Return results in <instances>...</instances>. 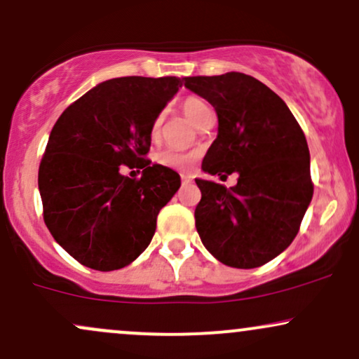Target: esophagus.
Returning <instances> with one entry per match:
<instances>
[{
	"label": "esophagus",
	"instance_id": "1",
	"mask_svg": "<svg viewBox=\"0 0 359 359\" xmlns=\"http://www.w3.org/2000/svg\"><path fill=\"white\" fill-rule=\"evenodd\" d=\"M191 181H193L191 175H187V172H183V175H181V183H183V184H189Z\"/></svg>",
	"mask_w": 359,
	"mask_h": 359
}]
</instances>
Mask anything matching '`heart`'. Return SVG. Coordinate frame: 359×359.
Segmentation results:
<instances>
[{
    "instance_id": "obj_1",
    "label": "heart",
    "mask_w": 359,
    "mask_h": 359,
    "mask_svg": "<svg viewBox=\"0 0 359 359\" xmlns=\"http://www.w3.org/2000/svg\"><path fill=\"white\" fill-rule=\"evenodd\" d=\"M181 109H183L184 116H187L193 124H196L203 114L212 111L210 105L206 104L205 100L198 99V97H188V99L183 102V105H181ZM159 126H161V121L158 119L154 122L153 129H151V136H153V139H158L159 136ZM196 159H198V153H195V151L163 149L161 153H158V156H156V161L159 164H163V166L171 168V170H176V171H189L193 166H195Z\"/></svg>"
}]
</instances>
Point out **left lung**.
Returning <instances> with one entry per match:
<instances>
[{
    "label": "left lung",
    "instance_id": "1",
    "mask_svg": "<svg viewBox=\"0 0 359 359\" xmlns=\"http://www.w3.org/2000/svg\"><path fill=\"white\" fill-rule=\"evenodd\" d=\"M184 87L208 100L218 116L203 171L238 172L231 188L196 180L201 242L229 267H260L292 243L313 200L304 133L284 100L250 75L184 77Z\"/></svg>",
    "mask_w": 359,
    "mask_h": 359
}]
</instances>
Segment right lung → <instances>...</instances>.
Returning a JSON list of instances; mask_svg holds the SVG:
<instances>
[{
    "label": "right lung",
    "mask_w": 359,
    "mask_h": 359,
    "mask_svg": "<svg viewBox=\"0 0 359 359\" xmlns=\"http://www.w3.org/2000/svg\"><path fill=\"white\" fill-rule=\"evenodd\" d=\"M180 87L178 77L105 80L55 122L38 170L43 220L86 267L109 272L136 260L180 189L178 172L146 159L156 117ZM122 165L142 169V178L124 177Z\"/></svg>",
    "instance_id": "obj_1"
}]
</instances>
